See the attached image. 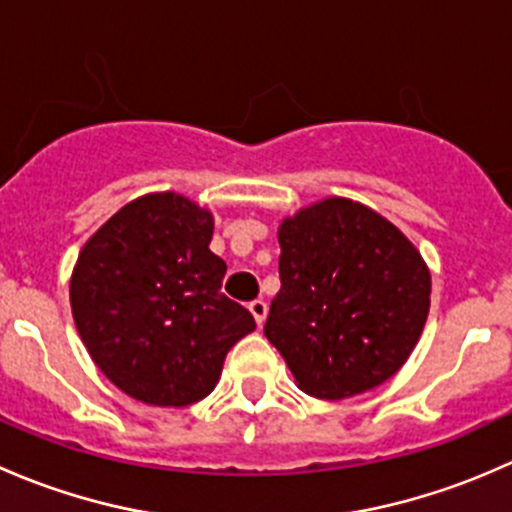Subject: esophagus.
I'll return each instance as SVG.
<instances>
[{
    "label": "esophagus",
    "instance_id": "1",
    "mask_svg": "<svg viewBox=\"0 0 512 512\" xmlns=\"http://www.w3.org/2000/svg\"><path fill=\"white\" fill-rule=\"evenodd\" d=\"M249 310H251V315H254V320L258 325H263L266 323V315H268V305L263 303V300H254V303L249 305Z\"/></svg>",
    "mask_w": 512,
    "mask_h": 512
}]
</instances>
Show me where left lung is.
Listing matches in <instances>:
<instances>
[{
	"label": "left lung",
	"instance_id": "left-lung-1",
	"mask_svg": "<svg viewBox=\"0 0 512 512\" xmlns=\"http://www.w3.org/2000/svg\"><path fill=\"white\" fill-rule=\"evenodd\" d=\"M278 244L281 291L263 335L298 389L335 402L402 370L431 303L412 241L365 204L328 197L283 219Z\"/></svg>",
	"mask_w": 512,
	"mask_h": 512
}]
</instances>
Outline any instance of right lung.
<instances>
[{
  "label": "right lung",
  "instance_id": "right-lung-1",
  "mask_svg": "<svg viewBox=\"0 0 512 512\" xmlns=\"http://www.w3.org/2000/svg\"><path fill=\"white\" fill-rule=\"evenodd\" d=\"M214 217L177 192L133 199L86 241L71 313L98 370L152 407H187L217 387L254 315L221 293Z\"/></svg>",
  "mask_w": 512,
  "mask_h": 512
}]
</instances>
